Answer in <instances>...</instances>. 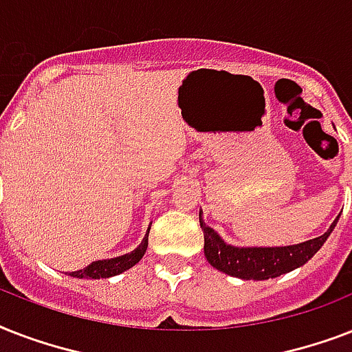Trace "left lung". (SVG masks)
<instances>
[{
	"label": "left lung",
	"mask_w": 352,
	"mask_h": 352,
	"mask_svg": "<svg viewBox=\"0 0 352 352\" xmlns=\"http://www.w3.org/2000/svg\"><path fill=\"white\" fill-rule=\"evenodd\" d=\"M340 215L329 226V230L314 239L303 241L289 246H234L228 245L214 228L203 219V210L199 212V223L204 234V256L214 268L241 279L278 278L294 268L303 267L327 241L338 223Z\"/></svg>",
	"instance_id": "obj_1"
}]
</instances>
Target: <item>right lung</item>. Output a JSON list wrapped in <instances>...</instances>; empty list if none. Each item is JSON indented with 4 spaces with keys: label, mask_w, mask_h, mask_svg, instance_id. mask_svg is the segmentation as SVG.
<instances>
[{
    "label": "right lung",
    "mask_w": 352,
    "mask_h": 352,
    "mask_svg": "<svg viewBox=\"0 0 352 352\" xmlns=\"http://www.w3.org/2000/svg\"><path fill=\"white\" fill-rule=\"evenodd\" d=\"M149 228L148 232L144 235L142 243L131 250L129 254H124V256L118 257H111V259H102V261H93L91 265H87L82 270H76V272H71L69 276H73V278H87V279H100V278H111V276H118V274L126 272L131 267H135L142 256L148 250V235H149Z\"/></svg>",
    "instance_id": "right-lung-1"
}]
</instances>
